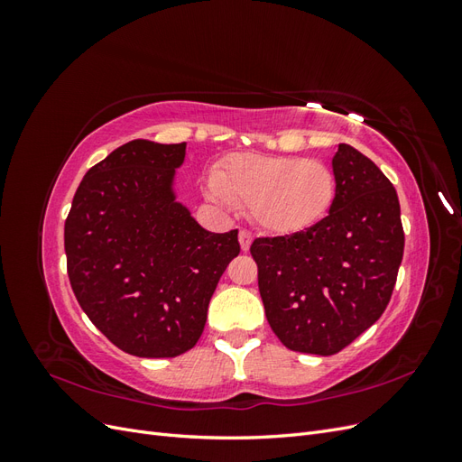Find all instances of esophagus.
<instances>
[{
    "instance_id": "1",
    "label": "esophagus",
    "mask_w": 462,
    "mask_h": 462,
    "mask_svg": "<svg viewBox=\"0 0 462 462\" xmlns=\"http://www.w3.org/2000/svg\"><path fill=\"white\" fill-rule=\"evenodd\" d=\"M239 243H241L243 253H248L250 245H253V233H248V231H241V233H239Z\"/></svg>"
}]
</instances>
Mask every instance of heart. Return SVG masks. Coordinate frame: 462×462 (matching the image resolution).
<instances>
[{
  "label": "heart",
  "mask_w": 462,
  "mask_h": 462,
  "mask_svg": "<svg viewBox=\"0 0 462 462\" xmlns=\"http://www.w3.org/2000/svg\"><path fill=\"white\" fill-rule=\"evenodd\" d=\"M337 177L329 165L302 156L233 153L208 187L209 199L243 206L265 231L295 235L324 219L337 200Z\"/></svg>",
  "instance_id": "b5f03b06"
}]
</instances>
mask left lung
Listing matches in <instances>:
<instances>
[{
  "instance_id": "left-lung-1",
  "label": "left lung",
  "mask_w": 462,
  "mask_h": 462,
  "mask_svg": "<svg viewBox=\"0 0 462 462\" xmlns=\"http://www.w3.org/2000/svg\"><path fill=\"white\" fill-rule=\"evenodd\" d=\"M337 200L318 226L250 246L273 333L297 353L329 356L375 324L402 260L397 190L365 153L339 144Z\"/></svg>"
}]
</instances>
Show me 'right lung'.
<instances>
[{"mask_svg":"<svg viewBox=\"0 0 462 462\" xmlns=\"http://www.w3.org/2000/svg\"><path fill=\"white\" fill-rule=\"evenodd\" d=\"M187 143L131 141L90 167L65 219L67 273L80 309L121 351L173 358L197 345L208 304L241 245L175 200Z\"/></svg>","mask_w":462,"mask_h":462,"instance_id":"add662e5","label":"right lung"}]
</instances>
